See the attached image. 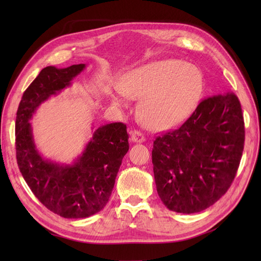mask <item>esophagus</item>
<instances>
[{
	"label": "esophagus",
	"instance_id": "1",
	"mask_svg": "<svg viewBox=\"0 0 261 261\" xmlns=\"http://www.w3.org/2000/svg\"><path fill=\"white\" fill-rule=\"evenodd\" d=\"M130 140L133 141V143H137V144L139 143V144H141V143H144V141H145V136L140 132L134 130L132 133V135H130Z\"/></svg>",
	"mask_w": 261,
	"mask_h": 261
}]
</instances>
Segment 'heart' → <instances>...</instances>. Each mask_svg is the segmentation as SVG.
<instances>
[{
	"label": "heart",
	"instance_id": "b5f03b06",
	"mask_svg": "<svg viewBox=\"0 0 261 261\" xmlns=\"http://www.w3.org/2000/svg\"><path fill=\"white\" fill-rule=\"evenodd\" d=\"M129 99H141L138 114L147 127L155 130L175 128L193 114L203 90L201 70L179 60L158 61L126 74L121 83ZM116 106H125L121 94L113 93Z\"/></svg>",
	"mask_w": 261,
	"mask_h": 261
}]
</instances>
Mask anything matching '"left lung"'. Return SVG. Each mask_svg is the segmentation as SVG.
<instances>
[{
    "mask_svg": "<svg viewBox=\"0 0 261 261\" xmlns=\"http://www.w3.org/2000/svg\"><path fill=\"white\" fill-rule=\"evenodd\" d=\"M241 103L232 92L208 97L179 128L153 143L158 195L168 209L196 213L231 186L244 149Z\"/></svg>",
    "mask_w": 261,
    "mask_h": 261,
    "instance_id": "1",
    "label": "left lung"
}]
</instances>
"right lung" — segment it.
I'll list each match as a JSON object with an SVG mask.
<instances>
[{
	"label": "right lung",
	"instance_id": "add662e5",
	"mask_svg": "<svg viewBox=\"0 0 261 261\" xmlns=\"http://www.w3.org/2000/svg\"><path fill=\"white\" fill-rule=\"evenodd\" d=\"M85 68L86 64L44 67L23 92L15 125L16 158L23 179L43 206L66 219L88 218L106 207L129 149L123 123L92 130L81 154L70 163L46 159L37 148L31 118L45 101L72 86Z\"/></svg>",
	"mask_w": 261,
	"mask_h": 261
}]
</instances>
